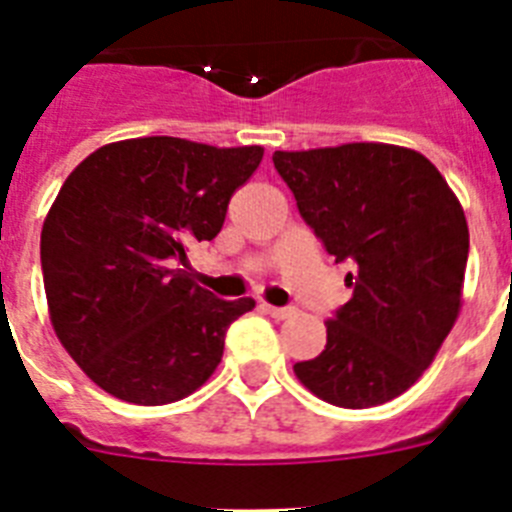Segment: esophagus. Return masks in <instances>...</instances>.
I'll use <instances>...</instances> for the list:
<instances>
[{
  "instance_id": "esophagus-1",
  "label": "esophagus",
  "mask_w": 512,
  "mask_h": 512,
  "mask_svg": "<svg viewBox=\"0 0 512 512\" xmlns=\"http://www.w3.org/2000/svg\"><path fill=\"white\" fill-rule=\"evenodd\" d=\"M264 307L266 315H271V318H277V320H287L295 315V307H274V305H261Z\"/></svg>"
}]
</instances>
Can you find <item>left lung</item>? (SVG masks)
Returning a JSON list of instances; mask_svg holds the SVG:
<instances>
[{"label": "left lung", "instance_id": "left-lung-1", "mask_svg": "<svg viewBox=\"0 0 512 512\" xmlns=\"http://www.w3.org/2000/svg\"><path fill=\"white\" fill-rule=\"evenodd\" d=\"M271 161L325 251L354 264V297L325 323L323 354L297 361V379L338 408L395 400L459 318L469 253L461 202L423 153L390 143L274 151Z\"/></svg>", "mask_w": 512, "mask_h": 512}]
</instances>
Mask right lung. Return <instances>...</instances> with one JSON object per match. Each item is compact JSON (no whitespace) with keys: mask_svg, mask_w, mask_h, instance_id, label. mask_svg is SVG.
Segmentation results:
<instances>
[{"mask_svg":"<svg viewBox=\"0 0 512 512\" xmlns=\"http://www.w3.org/2000/svg\"><path fill=\"white\" fill-rule=\"evenodd\" d=\"M264 148L169 135L107 143L69 174L40 233L45 300L58 341L97 387L135 405L200 390L251 297L217 300L187 271L212 241Z\"/></svg>","mask_w":512,"mask_h":512,"instance_id":"right-lung-1","label":"right lung"}]
</instances>
